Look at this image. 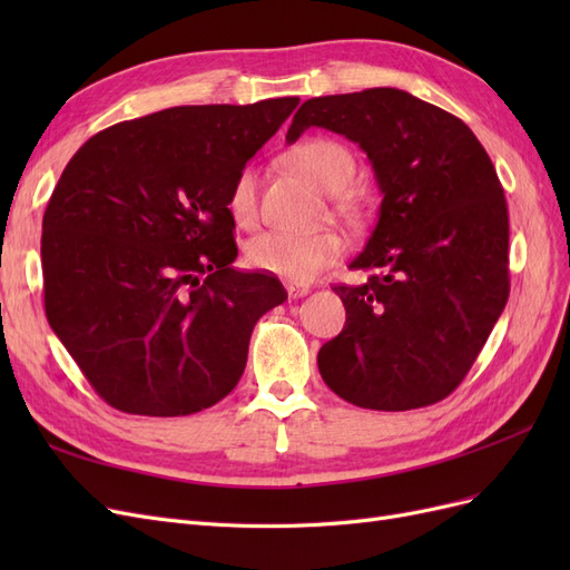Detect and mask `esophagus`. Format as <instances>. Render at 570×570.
Segmentation results:
<instances>
[{
    "label": "esophagus",
    "mask_w": 570,
    "mask_h": 570,
    "mask_svg": "<svg viewBox=\"0 0 570 570\" xmlns=\"http://www.w3.org/2000/svg\"><path fill=\"white\" fill-rule=\"evenodd\" d=\"M285 287H287V295H289L292 299H297V297H304V295H308V285H299V283H287Z\"/></svg>",
    "instance_id": "34e87169"
}]
</instances>
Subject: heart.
Masks as SVG:
<instances>
[{"mask_svg": "<svg viewBox=\"0 0 570 570\" xmlns=\"http://www.w3.org/2000/svg\"><path fill=\"white\" fill-rule=\"evenodd\" d=\"M287 166L327 195L342 193L356 174V159L350 147L333 137H306L285 154ZM228 214L237 226H252L256 218V170L245 166L228 189ZM344 249V239L333 230L292 235L266 230L247 243V262L278 278L302 283L331 266Z\"/></svg>", "mask_w": 570, "mask_h": 570, "instance_id": "heart-1", "label": "heart"}]
</instances>
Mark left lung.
Here are the masks:
<instances>
[{"mask_svg": "<svg viewBox=\"0 0 570 570\" xmlns=\"http://www.w3.org/2000/svg\"><path fill=\"white\" fill-rule=\"evenodd\" d=\"M325 128L366 151L383 202L335 285L347 321L318 352L325 385L361 409L409 411L452 394L509 299V214L502 183L461 118L394 88L314 97L287 142Z\"/></svg>", "mask_w": 570, "mask_h": 570, "instance_id": "1", "label": "left lung"}]
</instances>
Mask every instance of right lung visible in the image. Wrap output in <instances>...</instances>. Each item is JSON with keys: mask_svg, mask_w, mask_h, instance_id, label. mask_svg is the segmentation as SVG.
I'll return each mask as SVG.
<instances>
[{"mask_svg": "<svg viewBox=\"0 0 570 570\" xmlns=\"http://www.w3.org/2000/svg\"><path fill=\"white\" fill-rule=\"evenodd\" d=\"M297 97L174 107L90 137L42 218L45 312L97 394L189 416L230 394L256 321L287 299L245 273L228 189Z\"/></svg>", "mask_w": 570, "mask_h": 570, "instance_id": "1", "label": "right lung"}]
</instances>
